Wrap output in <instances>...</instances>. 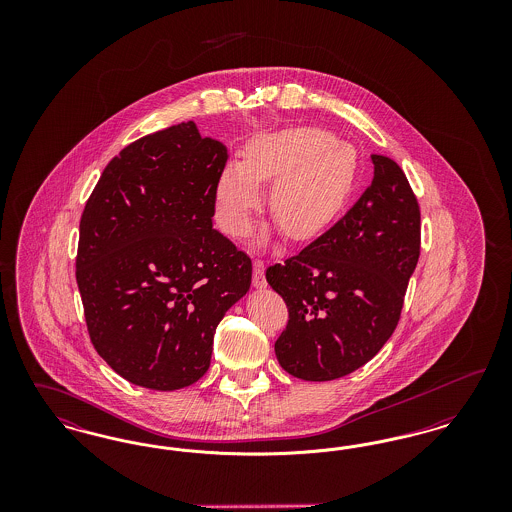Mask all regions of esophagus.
I'll return each instance as SVG.
<instances>
[{"label":"esophagus","instance_id":"34e87169","mask_svg":"<svg viewBox=\"0 0 512 512\" xmlns=\"http://www.w3.org/2000/svg\"><path fill=\"white\" fill-rule=\"evenodd\" d=\"M253 288L265 290L267 288V278H265V265L261 261L253 263Z\"/></svg>","mask_w":512,"mask_h":512}]
</instances>
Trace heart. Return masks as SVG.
I'll list each match as a JSON object with an SVG mask.
<instances>
[{"instance_id": "obj_1", "label": "heart", "mask_w": 512, "mask_h": 512, "mask_svg": "<svg viewBox=\"0 0 512 512\" xmlns=\"http://www.w3.org/2000/svg\"><path fill=\"white\" fill-rule=\"evenodd\" d=\"M361 172L359 151L318 126H297L255 138L244 161H228L215 188L217 219L234 238L249 234L263 188L288 240L303 244L326 232L349 203ZM278 226H270L263 242Z\"/></svg>"}]
</instances>
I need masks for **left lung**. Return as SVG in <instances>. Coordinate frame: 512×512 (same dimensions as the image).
Wrapping results in <instances>:
<instances>
[{"label": "left lung", "mask_w": 512, "mask_h": 512, "mask_svg": "<svg viewBox=\"0 0 512 512\" xmlns=\"http://www.w3.org/2000/svg\"><path fill=\"white\" fill-rule=\"evenodd\" d=\"M374 178L349 213L267 282L290 309L274 343L299 380L328 382L368 363L390 340L420 255V211L401 167L372 155Z\"/></svg>", "instance_id": "8db88e82"}]
</instances>
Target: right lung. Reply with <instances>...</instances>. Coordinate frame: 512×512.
Returning a JSON list of instances; mask_svg holds the SVG:
<instances>
[{"instance_id":"obj_1","label":"right lung","mask_w":512,"mask_h":512,"mask_svg":"<svg viewBox=\"0 0 512 512\" xmlns=\"http://www.w3.org/2000/svg\"><path fill=\"white\" fill-rule=\"evenodd\" d=\"M226 161L228 147L180 122L124 147L84 207L76 282L90 340L134 386L197 382L249 292V257L213 228Z\"/></svg>"}]
</instances>
